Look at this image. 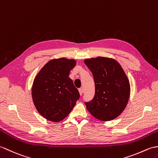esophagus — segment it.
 <instances>
[{
	"mask_svg": "<svg viewBox=\"0 0 158 158\" xmlns=\"http://www.w3.org/2000/svg\"><path fill=\"white\" fill-rule=\"evenodd\" d=\"M79 93L80 95H82L83 94V89H79Z\"/></svg>",
	"mask_w": 158,
	"mask_h": 158,
	"instance_id": "obj_1",
	"label": "esophagus"
}]
</instances>
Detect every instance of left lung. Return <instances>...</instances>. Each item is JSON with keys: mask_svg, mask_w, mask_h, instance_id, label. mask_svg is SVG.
I'll return each mask as SVG.
<instances>
[{"mask_svg": "<svg viewBox=\"0 0 158 158\" xmlns=\"http://www.w3.org/2000/svg\"><path fill=\"white\" fill-rule=\"evenodd\" d=\"M84 62L93 73L95 85L93 99L85 103L87 110L101 121L114 120L128 102L131 86L127 74L113 58L97 57L86 59Z\"/></svg>", "mask_w": 158, "mask_h": 158, "instance_id": "8db88e82", "label": "left lung"}]
</instances>
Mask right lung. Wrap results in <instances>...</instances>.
<instances>
[{
    "label": "right lung",
    "mask_w": 158,
    "mask_h": 158,
    "mask_svg": "<svg viewBox=\"0 0 158 158\" xmlns=\"http://www.w3.org/2000/svg\"><path fill=\"white\" fill-rule=\"evenodd\" d=\"M76 64L73 59H52L35 77L32 101L38 113L47 120L55 122L64 120L79 99L78 90L69 77Z\"/></svg>",
    "instance_id": "obj_1"
}]
</instances>
